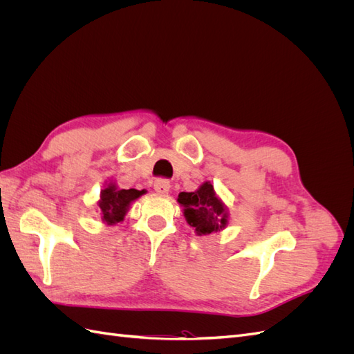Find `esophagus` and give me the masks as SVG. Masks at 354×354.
<instances>
[{
	"label": "esophagus",
	"mask_w": 354,
	"mask_h": 354,
	"mask_svg": "<svg viewBox=\"0 0 354 354\" xmlns=\"http://www.w3.org/2000/svg\"><path fill=\"white\" fill-rule=\"evenodd\" d=\"M153 189L158 192L159 195H165L169 190V181L167 178H156Z\"/></svg>",
	"instance_id": "34e87169"
}]
</instances>
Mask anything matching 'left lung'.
<instances>
[{"label":"left lung","mask_w":354,"mask_h":354,"mask_svg":"<svg viewBox=\"0 0 354 354\" xmlns=\"http://www.w3.org/2000/svg\"><path fill=\"white\" fill-rule=\"evenodd\" d=\"M185 207V217L199 234H209L227 223L226 211L216 196L211 183H203L196 192H181L177 199Z\"/></svg>","instance_id":"8db88e82"}]
</instances>
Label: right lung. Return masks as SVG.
<instances>
[{
	"instance_id": "1",
	"label": "right lung",
	"mask_w": 354,
	"mask_h": 354,
	"mask_svg": "<svg viewBox=\"0 0 354 354\" xmlns=\"http://www.w3.org/2000/svg\"><path fill=\"white\" fill-rule=\"evenodd\" d=\"M143 195V190H136V189H118L113 185H109L102 192L100 196V212L102 218L108 224H116L120 223L130 203L137 199L138 196Z\"/></svg>"
}]
</instances>
